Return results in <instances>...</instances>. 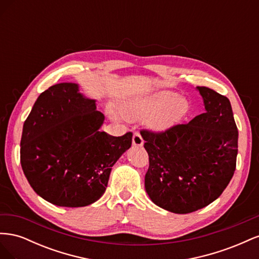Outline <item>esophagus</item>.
<instances>
[{
    "label": "esophagus",
    "mask_w": 259,
    "mask_h": 259,
    "mask_svg": "<svg viewBox=\"0 0 259 259\" xmlns=\"http://www.w3.org/2000/svg\"><path fill=\"white\" fill-rule=\"evenodd\" d=\"M133 145L137 147H142L144 145V139L139 132H135L134 135H133Z\"/></svg>",
    "instance_id": "1"
}]
</instances>
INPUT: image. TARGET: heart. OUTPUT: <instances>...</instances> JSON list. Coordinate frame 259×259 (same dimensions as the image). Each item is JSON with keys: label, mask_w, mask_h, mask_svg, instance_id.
Segmentation results:
<instances>
[{"label": "heart", "mask_w": 259, "mask_h": 259, "mask_svg": "<svg viewBox=\"0 0 259 259\" xmlns=\"http://www.w3.org/2000/svg\"><path fill=\"white\" fill-rule=\"evenodd\" d=\"M189 110V103L185 97L168 91L155 93L142 101L121 107L122 114L126 117L151 115V126L159 132L169 130L184 121Z\"/></svg>", "instance_id": "1"}]
</instances>
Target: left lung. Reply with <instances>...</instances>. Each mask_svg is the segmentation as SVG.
Instances as JSON below:
<instances>
[{"mask_svg":"<svg viewBox=\"0 0 259 259\" xmlns=\"http://www.w3.org/2000/svg\"><path fill=\"white\" fill-rule=\"evenodd\" d=\"M205 112L163 132L142 130L149 168L145 188L154 204L192 213L223 193L236 170L238 128L229 99L198 86Z\"/></svg>","mask_w":259,"mask_h":259,"instance_id":"8db88e82","label":"left lung"}]
</instances>
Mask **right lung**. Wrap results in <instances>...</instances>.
Wrapping results in <instances>:
<instances>
[{
  "instance_id": "add662e5",
  "label": "right lung",
  "mask_w": 259,
  "mask_h": 259,
  "mask_svg": "<svg viewBox=\"0 0 259 259\" xmlns=\"http://www.w3.org/2000/svg\"><path fill=\"white\" fill-rule=\"evenodd\" d=\"M95 100L74 83L53 85L37 97L23 123L20 163L32 189L52 204L81 207L106 191L111 167L132 145L133 133L114 137Z\"/></svg>"
}]
</instances>
